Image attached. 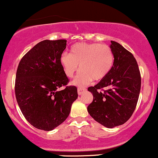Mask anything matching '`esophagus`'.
Listing matches in <instances>:
<instances>
[{"mask_svg": "<svg viewBox=\"0 0 158 158\" xmlns=\"http://www.w3.org/2000/svg\"><path fill=\"white\" fill-rule=\"evenodd\" d=\"M85 90H86V88H84V87L79 88H78V90H77V91H78V94H79V95H81L83 92H84V91H85Z\"/></svg>", "mask_w": 158, "mask_h": 158, "instance_id": "1", "label": "esophagus"}]
</instances>
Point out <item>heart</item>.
Returning <instances> with one entry per match:
<instances>
[{
    "label": "heart",
    "mask_w": 158,
    "mask_h": 158,
    "mask_svg": "<svg viewBox=\"0 0 158 158\" xmlns=\"http://www.w3.org/2000/svg\"><path fill=\"white\" fill-rule=\"evenodd\" d=\"M113 63L112 48L97 43H76L71 47L70 54L63 53L60 57V64L67 77H73L79 67L82 69L72 82L78 86L105 78Z\"/></svg>",
    "instance_id": "obj_1"
}]
</instances>
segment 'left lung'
Masks as SVG:
<instances>
[{
  "label": "left lung",
  "mask_w": 158,
  "mask_h": 158,
  "mask_svg": "<svg viewBox=\"0 0 158 158\" xmlns=\"http://www.w3.org/2000/svg\"><path fill=\"white\" fill-rule=\"evenodd\" d=\"M110 48L114 63L110 72L96 85L89 87L93 101L88 106L90 115L106 127L124 124L133 115L141 88V76L132 53L115 41ZM105 87L108 90L100 92Z\"/></svg>",
  "instance_id": "1"
}]
</instances>
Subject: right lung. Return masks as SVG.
<instances>
[{
  "mask_svg": "<svg viewBox=\"0 0 158 158\" xmlns=\"http://www.w3.org/2000/svg\"><path fill=\"white\" fill-rule=\"evenodd\" d=\"M66 45V40L41 41L19 64L15 98L26 120L37 129L49 131L60 125L78 98L76 86L59 90L69 82L60 64Z\"/></svg>",
  "mask_w": 158,
  "mask_h": 158,
  "instance_id": "add662e5",
  "label": "right lung"
}]
</instances>
